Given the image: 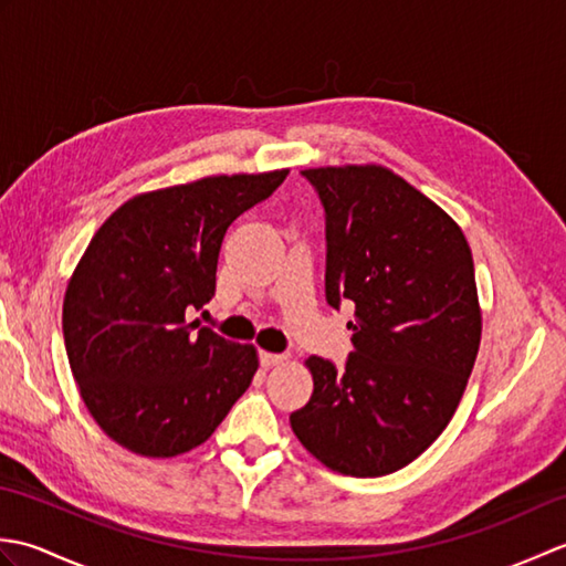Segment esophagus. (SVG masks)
Wrapping results in <instances>:
<instances>
[{
  "instance_id": "esophagus-1",
  "label": "esophagus",
  "mask_w": 566,
  "mask_h": 566,
  "mask_svg": "<svg viewBox=\"0 0 566 566\" xmlns=\"http://www.w3.org/2000/svg\"><path fill=\"white\" fill-rule=\"evenodd\" d=\"M260 363H262V367L282 365V363H286V355H280V353H260Z\"/></svg>"
}]
</instances>
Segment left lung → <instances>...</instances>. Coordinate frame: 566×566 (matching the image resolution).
<instances>
[{"mask_svg":"<svg viewBox=\"0 0 566 566\" xmlns=\"http://www.w3.org/2000/svg\"><path fill=\"white\" fill-rule=\"evenodd\" d=\"M326 209V298L355 304L345 369L308 357L294 436L333 472L384 476L426 452L460 406L482 340L462 228L384 165L302 172Z\"/></svg>","mask_w":566,"mask_h":566,"instance_id":"1","label":"left lung"}]
</instances>
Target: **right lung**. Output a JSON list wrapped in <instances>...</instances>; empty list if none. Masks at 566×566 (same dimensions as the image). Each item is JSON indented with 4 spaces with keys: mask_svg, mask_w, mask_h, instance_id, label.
I'll return each mask as SVG.
<instances>
[{
    "mask_svg": "<svg viewBox=\"0 0 566 566\" xmlns=\"http://www.w3.org/2000/svg\"><path fill=\"white\" fill-rule=\"evenodd\" d=\"M290 170L213 175L138 195L90 240L63 302L80 396L99 428L143 457L207 442L258 371L255 345L221 338L191 308L211 302L223 235Z\"/></svg>",
    "mask_w": 566,
    "mask_h": 566,
    "instance_id": "right-lung-1",
    "label": "right lung"
}]
</instances>
